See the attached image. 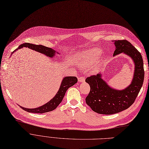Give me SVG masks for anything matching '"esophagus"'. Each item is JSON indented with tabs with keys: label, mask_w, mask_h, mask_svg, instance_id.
Returning <instances> with one entry per match:
<instances>
[{
	"label": "esophagus",
	"mask_w": 149,
	"mask_h": 149,
	"mask_svg": "<svg viewBox=\"0 0 149 149\" xmlns=\"http://www.w3.org/2000/svg\"><path fill=\"white\" fill-rule=\"evenodd\" d=\"M78 81L79 82H85V77H82V76L79 77V78H78Z\"/></svg>",
	"instance_id": "esophagus-1"
}]
</instances>
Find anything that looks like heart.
<instances>
[{
	"label": "heart",
	"mask_w": 149,
	"mask_h": 149,
	"mask_svg": "<svg viewBox=\"0 0 149 149\" xmlns=\"http://www.w3.org/2000/svg\"><path fill=\"white\" fill-rule=\"evenodd\" d=\"M101 51L97 48H93L89 49L83 53L78 59L79 64L82 67L88 66L91 63L96 61L101 55Z\"/></svg>",
	"instance_id": "obj_1"
}]
</instances>
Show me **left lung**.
Returning a JSON list of instances; mask_svg holds the SVG:
<instances>
[{
  "mask_svg": "<svg viewBox=\"0 0 149 149\" xmlns=\"http://www.w3.org/2000/svg\"><path fill=\"white\" fill-rule=\"evenodd\" d=\"M113 42L116 47L113 56L121 53L129 56L134 62V70L132 82L121 90L111 87L102 79L101 73L86 79L90 87L86 103L92 110L103 115L115 114L130 107L136 100L144 78L143 58L136 48L126 40Z\"/></svg>",
  "mask_w": 149,
  "mask_h": 149,
  "instance_id": "left-lung-1",
  "label": "left lung"
}]
</instances>
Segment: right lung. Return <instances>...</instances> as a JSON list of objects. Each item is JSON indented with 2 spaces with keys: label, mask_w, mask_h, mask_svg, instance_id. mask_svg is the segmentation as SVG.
<instances>
[{
  "label": "right lung",
  "mask_w": 149,
  "mask_h": 149,
  "mask_svg": "<svg viewBox=\"0 0 149 149\" xmlns=\"http://www.w3.org/2000/svg\"><path fill=\"white\" fill-rule=\"evenodd\" d=\"M23 47H28V48H30L33 49V50L39 52L51 58L54 57L56 53L58 54V52L56 53L55 50H54L53 49L51 48H48L42 45H34L29 43H25L19 46V47L17 49H16L15 51L12 52L11 54L13 53H15L16 50H18V49L20 48H22ZM77 79L76 77H74V76L64 77L62 81L59 89L57 92V93H56V95L52 99V100H49L47 103L40 106V107L34 108V109L24 108L22 107V106L19 105L20 107L28 112L34 113H44L53 111V110L57 108V107L59 105V104L62 102L68 88H69L70 87L74 86L76 83H77Z\"/></svg>",
  "instance_id": "right-lung-1"
}]
</instances>
